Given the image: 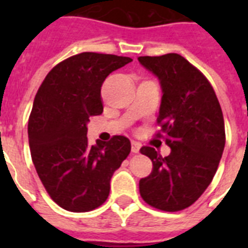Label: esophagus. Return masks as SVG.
<instances>
[{"mask_svg":"<svg viewBox=\"0 0 248 248\" xmlns=\"http://www.w3.org/2000/svg\"><path fill=\"white\" fill-rule=\"evenodd\" d=\"M131 152L134 155H138L140 152V144L138 141H132L131 143Z\"/></svg>","mask_w":248,"mask_h":248,"instance_id":"1","label":"esophagus"}]
</instances>
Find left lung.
I'll return each instance as SVG.
<instances>
[{
    "label": "left lung",
    "mask_w": 248,
    "mask_h": 248,
    "mask_svg": "<svg viewBox=\"0 0 248 248\" xmlns=\"http://www.w3.org/2000/svg\"><path fill=\"white\" fill-rule=\"evenodd\" d=\"M139 63L159 79L162 99L158 138L171 148L163 158L155 148L141 155L153 162L139 181L140 196L162 211H180L196 202L215 176L224 147L221 107L207 78L179 54L140 56Z\"/></svg>",
    "instance_id": "left-lung-1"
}]
</instances>
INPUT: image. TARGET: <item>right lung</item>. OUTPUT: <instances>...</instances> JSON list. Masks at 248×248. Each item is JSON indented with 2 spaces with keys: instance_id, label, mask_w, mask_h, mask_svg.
<instances>
[{
  "instance_id": "right-lung-1",
  "label": "right lung",
  "mask_w": 248,
  "mask_h": 248,
  "mask_svg": "<svg viewBox=\"0 0 248 248\" xmlns=\"http://www.w3.org/2000/svg\"><path fill=\"white\" fill-rule=\"evenodd\" d=\"M130 62L82 52L52 68L37 91L28 121L32 161L52 201L67 211L87 212L104 203L113 173L130 155L124 136L93 147L86 136L90 117L103 113L104 79Z\"/></svg>"
}]
</instances>
